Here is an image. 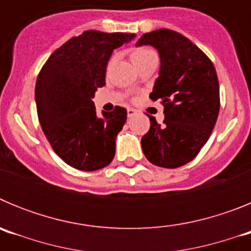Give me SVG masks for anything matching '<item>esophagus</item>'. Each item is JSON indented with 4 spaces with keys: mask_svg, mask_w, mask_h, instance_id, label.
<instances>
[{
    "mask_svg": "<svg viewBox=\"0 0 251 251\" xmlns=\"http://www.w3.org/2000/svg\"><path fill=\"white\" fill-rule=\"evenodd\" d=\"M127 114H128V118H132V117H134V115L137 114V110L133 109V108H128Z\"/></svg>",
    "mask_w": 251,
    "mask_h": 251,
    "instance_id": "esophagus-1",
    "label": "esophagus"
}]
</instances>
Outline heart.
I'll return each instance as SVG.
<instances>
[{
    "label": "heart",
    "mask_w": 251,
    "mask_h": 251,
    "mask_svg": "<svg viewBox=\"0 0 251 251\" xmlns=\"http://www.w3.org/2000/svg\"><path fill=\"white\" fill-rule=\"evenodd\" d=\"M151 55H154V51L151 50V49L148 48H136L130 51V59H132L133 64L138 63L139 60L145 59V57L147 56H151Z\"/></svg>",
    "instance_id": "b5f03b06"
}]
</instances>
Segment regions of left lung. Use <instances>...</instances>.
<instances>
[{
    "label": "left lung",
    "mask_w": 251,
    "mask_h": 251,
    "mask_svg": "<svg viewBox=\"0 0 251 251\" xmlns=\"http://www.w3.org/2000/svg\"><path fill=\"white\" fill-rule=\"evenodd\" d=\"M142 45L158 50L159 76L150 98L165 106L163 124L150 115L142 150L158 167H181L199 154L216 123L220 110L216 70L202 50L174 30L147 32L137 41Z\"/></svg>",
    "instance_id": "left-lung-1"
}]
</instances>
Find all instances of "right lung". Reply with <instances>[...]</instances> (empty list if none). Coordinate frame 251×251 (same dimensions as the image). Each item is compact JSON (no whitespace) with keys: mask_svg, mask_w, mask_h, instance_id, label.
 <instances>
[{"mask_svg":"<svg viewBox=\"0 0 251 251\" xmlns=\"http://www.w3.org/2000/svg\"><path fill=\"white\" fill-rule=\"evenodd\" d=\"M133 34L84 31L51 54L35 86L37 117L54 152L69 166L97 171L113 161L115 138L127 110H95V90L105 85L113 50L132 41Z\"/></svg>","mask_w":251,"mask_h":251,"instance_id":"obj_1","label":"right lung"}]
</instances>
